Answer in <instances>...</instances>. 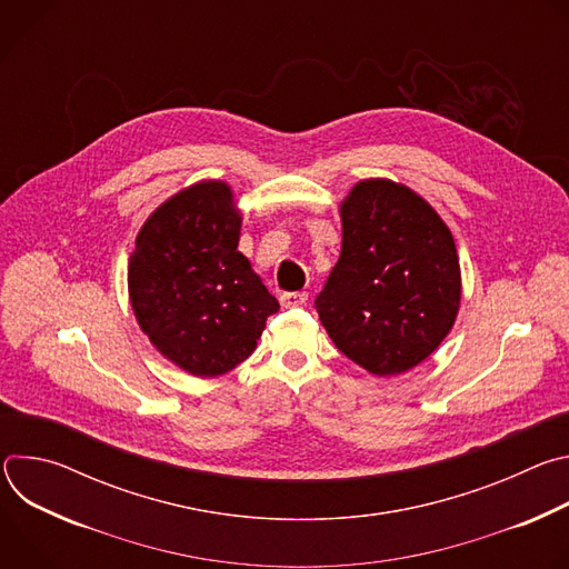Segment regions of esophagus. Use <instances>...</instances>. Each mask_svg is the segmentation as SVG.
I'll return each mask as SVG.
<instances>
[{
	"label": "esophagus",
	"instance_id": "1",
	"mask_svg": "<svg viewBox=\"0 0 569 569\" xmlns=\"http://www.w3.org/2000/svg\"><path fill=\"white\" fill-rule=\"evenodd\" d=\"M279 299H281L283 308H295V306H303L308 301V292H283Z\"/></svg>",
	"mask_w": 569,
	"mask_h": 569
}]
</instances>
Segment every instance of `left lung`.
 Listing matches in <instances>:
<instances>
[{
  "mask_svg": "<svg viewBox=\"0 0 569 569\" xmlns=\"http://www.w3.org/2000/svg\"><path fill=\"white\" fill-rule=\"evenodd\" d=\"M342 252L315 306L336 347L373 376H400L446 340L461 306L455 238L400 182L369 178L340 202Z\"/></svg>",
  "mask_w": 569,
  "mask_h": 569,
  "instance_id": "1",
  "label": "left lung"
}]
</instances>
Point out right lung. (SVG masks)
I'll return each mask as SVG.
<instances>
[{
    "mask_svg": "<svg viewBox=\"0 0 569 569\" xmlns=\"http://www.w3.org/2000/svg\"><path fill=\"white\" fill-rule=\"evenodd\" d=\"M242 211L222 180L196 182L141 224L128 261L139 329L169 362L216 378L248 360L279 310L246 254Z\"/></svg>",
    "mask_w": 569,
    "mask_h": 569,
    "instance_id": "1",
    "label": "right lung"
}]
</instances>
